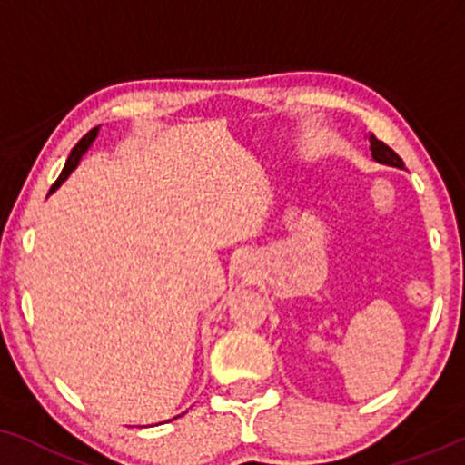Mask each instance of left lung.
I'll return each mask as SVG.
<instances>
[{
  "label": "left lung",
  "instance_id": "8db88e82",
  "mask_svg": "<svg viewBox=\"0 0 465 465\" xmlns=\"http://www.w3.org/2000/svg\"><path fill=\"white\" fill-rule=\"evenodd\" d=\"M368 143H371V151H372V160L379 162V164H385V166H394V169H405V164H402V160L399 155L394 153L392 149L388 147V144L377 141V138L368 136Z\"/></svg>",
  "mask_w": 465,
  "mask_h": 465
}]
</instances>
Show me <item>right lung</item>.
<instances>
[{
	"mask_svg": "<svg viewBox=\"0 0 465 465\" xmlns=\"http://www.w3.org/2000/svg\"><path fill=\"white\" fill-rule=\"evenodd\" d=\"M97 134H99V125L97 127H93L91 132L86 134V136L82 138L80 143L75 144V147H73V151H71V155H69V160H66V164H64V169H63V173H60V177L55 179V183L52 186V190H49V194L52 193H55V190L60 188V183H64V179L71 175L73 171L77 169V164H80V160H82V155L86 153L88 149H91V144L94 143V138H97Z\"/></svg>",
	"mask_w": 465,
	"mask_h": 465,
	"instance_id": "obj_1",
	"label": "right lung"
}]
</instances>
